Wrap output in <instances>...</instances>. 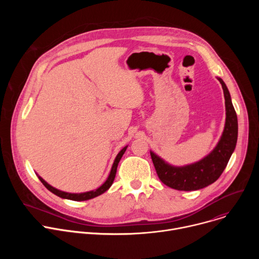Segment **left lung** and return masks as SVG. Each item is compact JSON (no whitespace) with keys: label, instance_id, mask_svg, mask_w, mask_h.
Here are the masks:
<instances>
[{"label":"left lung","instance_id":"1","mask_svg":"<svg viewBox=\"0 0 259 259\" xmlns=\"http://www.w3.org/2000/svg\"><path fill=\"white\" fill-rule=\"evenodd\" d=\"M226 99V126L215 149L204 159L191 165L175 167L151 152V157L160 180L177 191H197L216 181L226 169L238 139V118L231 95L223 79L217 78Z\"/></svg>","mask_w":259,"mask_h":259}]
</instances>
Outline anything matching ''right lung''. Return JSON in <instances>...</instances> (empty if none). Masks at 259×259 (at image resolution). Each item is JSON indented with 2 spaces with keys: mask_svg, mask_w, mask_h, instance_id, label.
<instances>
[{
  "mask_svg": "<svg viewBox=\"0 0 259 259\" xmlns=\"http://www.w3.org/2000/svg\"><path fill=\"white\" fill-rule=\"evenodd\" d=\"M127 150V146L123 147L122 151L117 155L116 159H115V162L113 164V167H112V170H110V173L107 177V179L105 180V182L102 184L101 187H99L97 190L95 191H90V192H86V193H81V194H71V193H65V192H62V191H59L53 187H51L49 183H47L42 177L39 176V179L41 180V182L44 184V186L46 187V189H48L51 193H53L54 195L62 198V199H67V200H72V201H86V200H90V199H93L101 194H103L104 192H106L110 186H112L114 180H115V177H116V173H117V168H118V164L121 160V158L123 157L124 153L126 152Z\"/></svg>",
  "mask_w": 259,
  "mask_h": 259,
  "instance_id": "1",
  "label": "right lung"
}]
</instances>
